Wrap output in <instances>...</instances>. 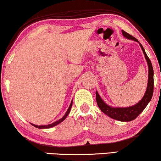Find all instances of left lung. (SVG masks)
I'll return each instance as SVG.
<instances>
[{"mask_svg": "<svg viewBox=\"0 0 161 161\" xmlns=\"http://www.w3.org/2000/svg\"><path fill=\"white\" fill-rule=\"evenodd\" d=\"M122 34L125 38L138 42L142 50L146 61L147 62L149 69L148 83L147 86L145 94H144L142 99L138 103H136V104H134V105L133 106L128 107V108H113V107L108 105V104H107L105 102L102 100V98L99 96V93L97 92H96V99L98 107H99V109H101L105 115L109 116V118H113V119L119 121H123V122H128V121H131L134 120L135 118H136L137 116L145 109L147 105L149 102H150L151 99H152L153 94V88H154V79H153L154 73H153L152 63H151V61L150 59H149L142 45L139 43V41L137 40L136 38H135L134 37H133L131 35L127 33V32H125L124 30H122Z\"/></svg>", "mask_w": 161, "mask_h": 161, "instance_id": "8db88e82", "label": "left lung"}]
</instances>
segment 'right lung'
<instances>
[{
  "instance_id": "right-lung-1",
  "label": "right lung",
  "mask_w": 161,
  "mask_h": 161,
  "mask_svg": "<svg viewBox=\"0 0 161 161\" xmlns=\"http://www.w3.org/2000/svg\"><path fill=\"white\" fill-rule=\"evenodd\" d=\"M72 105H73V100H72L71 103H70V105H69V108L67 109V110L66 112V113L64 114V115L62 117L61 119H59V120L56 121V122L52 123V124H48V125H35V124H32V123H31V124L33 125V126H35L36 128H38V129H49V128H52V127H53L55 126V125H57L59 124V123H62V121H63L64 120H65V118H66L67 117V115H69V112H70V109L72 108Z\"/></svg>"
}]
</instances>
